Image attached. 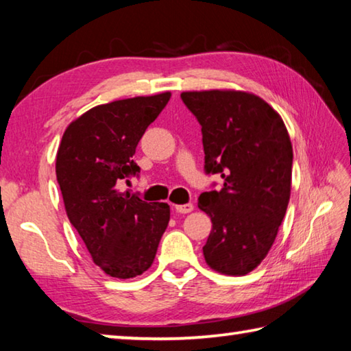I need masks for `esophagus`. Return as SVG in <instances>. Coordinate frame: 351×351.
<instances>
[{
  "mask_svg": "<svg viewBox=\"0 0 351 351\" xmlns=\"http://www.w3.org/2000/svg\"><path fill=\"white\" fill-rule=\"evenodd\" d=\"M175 209L178 213H189L193 210V204H190V203L189 204H178V206H175Z\"/></svg>",
  "mask_w": 351,
  "mask_h": 351,
  "instance_id": "34e87169",
  "label": "esophagus"
}]
</instances>
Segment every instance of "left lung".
Masks as SVG:
<instances>
[{"label":"left lung","instance_id":"1","mask_svg":"<svg viewBox=\"0 0 351 351\" xmlns=\"http://www.w3.org/2000/svg\"><path fill=\"white\" fill-rule=\"evenodd\" d=\"M181 99L201 125L206 173L224 181L221 190L198 198L212 219L206 263L226 276H245L268 255L287 213L293 171L288 130L251 93L187 91Z\"/></svg>","mask_w":351,"mask_h":351}]
</instances>
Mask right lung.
Masks as SVG:
<instances>
[{"instance_id": "obj_1", "label": "right lung", "mask_w": 351, "mask_h": 351, "mask_svg": "<svg viewBox=\"0 0 351 351\" xmlns=\"http://www.w3.org/2000/svg\"><path fill=\"white\" fill-rule=\"evenodd\" d=\"M170 93L97 105L64 130L56 173L71 224L100 269L133 278L150 268L167 229L170 206L119 192L117 184L139 173L133 161L147 127Z\"/></svg>"}]
</instances>
